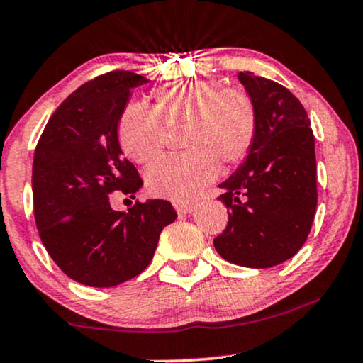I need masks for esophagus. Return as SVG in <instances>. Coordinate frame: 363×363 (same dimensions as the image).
<instances>
[{
	"instance_id": "esophagus-1",
	"label": "esophagus",
	"mask_w": 363,
	"mask_h": 363,
	"mask_svg": "<svg viewBox=\"0 0 363 363\" xmlns=\"http://www.w3.org/2000/svg\"><path fill=\"white\" fill-rule=\"evenodd\" d=\"M174 208H177V212L180 216H186V214H191V212H194L195 206H194V203H180V202H177V203H174Z\"/></svg>"
}]
</instances>
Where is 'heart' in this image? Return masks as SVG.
<instances>
[{
  "label": "heart",
  "instance_id": "1",
  "mask_svg": "<svg viewBox=\"0 0 363 363\" xmlns=\"http://www.w3.org/2000/svg\"><path fill=\"white\" fill-rule=\"evenodd\" d=\"M169 130L185 129L186 155L166 157L146 174L147 190L173 202H190L224 168L242 163L258 132V108L241 88L197 79L161 89L155 108L129 104L118 118V140L135 163H151L168 146Z\"/></svg>",
  "mask_w": 363,
  "mask_h": 363
}]
</instances>
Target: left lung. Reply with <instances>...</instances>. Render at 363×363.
Instances as JSON below:
<instances>
[{
	"mask_svg": "<svg viewBox=\"0 0 363 363\" xmlns=\"http://www.w3.org/2000/svg\"><path fill=\"white\" fill-rule=\"evenodd\" d=\"M258 108L253 149L220 183L229 220L214 240L217 253L240 267L287 262L308 240L318 206L314 134L308 112L275 81L238 74Z\"/></svg>",
	"mask_w": 363,
	"mask_h": 363,
	"instance_id": "1",
	"label": "left lung"
}]
</instances>
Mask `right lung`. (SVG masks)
<instances>
[{"mask_svg":"<svg viewBox=\"0 0 363 363\" xmlns=\"http://www.w3.org/2000/svg\"><path fill=\"white\" fill-rule=\"evenodd\" d=\"M112 71L71 93L47 122L32 168L38 236L55 265L76 282L113 287L151 263L164 225L177 219L168 200L135 202L113 211L110 194L140 189L138 169L122 157L118 118L130 89L147 83Z\"/></svg>","mask_w":363,"mask_h":363,"instance_id":"obj_1","label":"right lung"}]
</instances>
